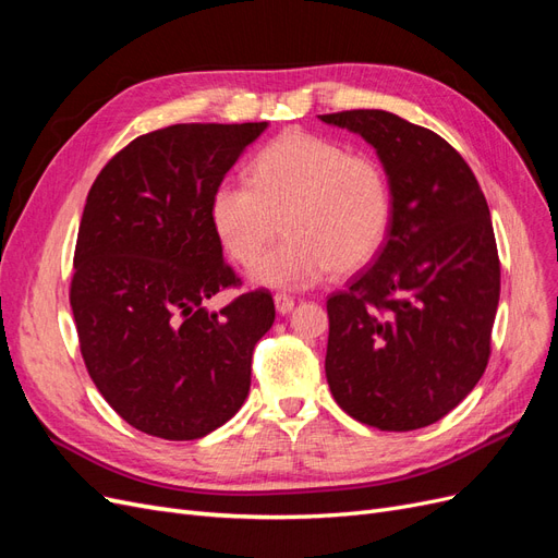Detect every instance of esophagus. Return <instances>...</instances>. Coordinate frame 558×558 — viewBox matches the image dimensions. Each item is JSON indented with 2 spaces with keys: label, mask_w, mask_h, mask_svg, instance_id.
<instances>
[{
  "label": "esophagus",
  "mask_w": 558,
  "mask_h": 558,
  "mask_svg": "<svg viewBox=\"0 0 558 558\" xmlns=\"http://www.w3.org/2000/svg\"><path fill=\"white\" fill-rule=\"evenodd\" d=\"M275 307H277L279 314H289L295 307V300L291 295H286V293H277L275 295Z\"/></svg>",
  "instance_id": "esophagus-1"
}]
</instances>
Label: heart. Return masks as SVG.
<instances>
[{"label":"heart","instance_id":"1","mask_svg":"<svg viewBox=\"0 0 558 558\" xmlns=\"http://www.w3.org/2000/svg\"><path fill=\"white\" fill-rule=\"evenodd\" d=\"M211 223L240 265H253L284 221L290 238L253 267L272 289H307L330 272H356L391 228V185L379 160L320 134L286 130L251 160V183L226 179Z\"/></svg>","mask_w":558,"mask_h":558}]
</instances>
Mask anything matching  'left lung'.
Listing matches in <instances>:
<instances>
[{
  "label": "left lung",
  "instance_id": "left-lung-1",
  "mask_svg": "<svg viewBox=\"0 0 558 558\" xmlns=\"http://www.w3.org/2000/svg\"><path fill=\"white\" fill-rule=\"evenodd\" d=\"M318 118L377 148L393 199L375 263L326 302L330 393L365 426H430L492 356L500 260L486 197L459 150L428 128L381 109Z\"/></svg>",
  "mask_w": 558,
  "mask_h": 558
}]
</instances>
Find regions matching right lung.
<instances>
[{"label": "right lung", "instance_id": "obj_1", "mask_svg": "<svg viewBox=\"0 0 558 558\" xmlns=\"http://www.w3.org/2000/svg\"><path fill=\"white\" fill-rule=\"evenodd\" d=\"M267 123H181L142 134L102 167L83 207L70 302L97 391L132 428L197 440L238 414L253 347L275 324L223 260L211 195Z\"/></svg>", "mask_w": 558, "mask_h": 558}]
</instances>
